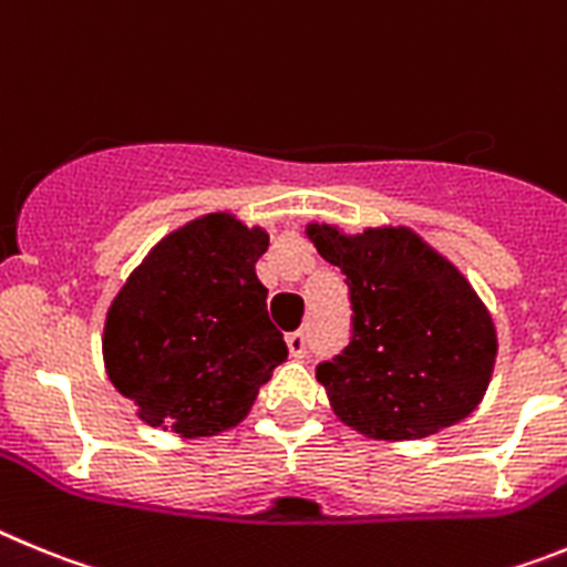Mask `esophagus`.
I'll use <instances>...</instances> for the list:
<instances>
[{
    "instance_id": "34e87169",
    "label": "esophagus",
    "mask_w": 567,
    "mask_h": 567,
    "mask_svg": "<svg viewBox=\"0 0 567 567\" xmlns=\"http://www.w3.org/2000/svg\"><path fill=\"white\" fill-rule=\"evenodd\" d=\"M288 353L290 359H305L308 355V333L305 330H296V333H288Z\"/></svg>"
}]
</instances>
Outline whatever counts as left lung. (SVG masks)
Masks as SVG:
<instances>
[{"mask_svg": "<svg viewBox=\"0 0 567 567\" xmlns=\"http://www.w3.org/2000/svg\"><path fill=\"white\" fill-rule=\"evenodd\" d=\"M308 237L341 268L353 308L350 344L316 367L336 415L375 441H417L472 415L497 333L455 265L404 226L350 237L310 223Z\"/></svg>", "mask_w": 567, "mask_h": 567, "instance_id": "left-lung-1", "label": "left lung"}]
</instances>
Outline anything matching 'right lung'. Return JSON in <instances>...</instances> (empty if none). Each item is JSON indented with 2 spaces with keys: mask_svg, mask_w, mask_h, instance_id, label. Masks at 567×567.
<instances>
[{
  "mask_svg": "<svg viewBox=\"0 0 567 567\" xmlns=\"http://www.w3.org/2000/svg\"><path fill=\"white\" fill-rule=\"evenodd\" d=\"M262 228L217 212L166 234L112 299L106 375L150 426L206 437L237 426L288 359L268 319Z\"/></svg>",
  "mask_w": 567,
  "mask_h": 567,
  "instance_id": "add662e5",
  "label": "right lung"
}]
</instances>
